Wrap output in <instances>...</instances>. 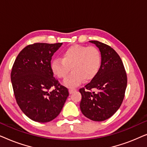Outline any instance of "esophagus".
I'll list each match as a JSON object with an SVG mask.
<instances>
[{"instance_id":"obj_1","label":"esophagus","mask_w":147,"mask_h":147,"mask_svg":"<svg viewBox=\"0 0 147 147\" xmlns=\"http://www.w3.org/2000/svg\"><path fill=\"white\" fill-rule=\"evenodd\" d=\"M76 88H70L69 89V93H70V94H72V93H73V92H76Z\"/></svg>"}]
</instances>
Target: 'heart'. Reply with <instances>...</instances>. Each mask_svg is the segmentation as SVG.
<instances>
[{
	"instance_id": "heart-1",
	"label": "heart",
	"mask_w": 147,
	"mask_h": 147,
	"mask_svg": "<svg viewBox=\"0 0 147 147\" xmlns=\"http://www.w3.org/2000/svg\"><path fill=\"white\" fill-rule=\"evenodd\" d=\"M102 57L99 50L95 47L74 45L62 53V59L57 58L51 63V69L59 78H65L70 70L73 71L66 78V86H76L84 80L93 79L101 67Z\"/></svg>"
}]
</instances>
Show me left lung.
<instances>
[{
  "label": "left lung",
  "mask_w": 147,
  "mask_h": 147,
  "mask_svg": "<svg viewBox=\"0 0 147 147\" xmlns=\"http://www.w3.org/2000/svg\"><path fill=\"white\" fill-rule=\"evenodd\" d=\"M90 42L99 48L102 63L97 75L80 89V109L89 119L104 121L111 117L121 106L127 86V76L122 59L115 50L100 41ZM93 89L98 92H92Z\"/></svg>",
  "instance_id": "1"
}]
</instances>
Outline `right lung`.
Segmentation results:
<instances>
[{"label":"right lung","mask_w":147,"mask_h":147,"mask_svg":"<svg viewBox=\"0 0 147 147\" xmlns=\"http://www.w3.org/2000/svg\"><path fill=\"white\" fill-rule=\"evenodd\" d=\"M62 43H36L19 53L11 74L17 104L30 119L48 122L61 112L69 96L68 89L53 77L52 56ZM54 88L51 91L50 89Z\"/></svg>","instance_id":"add662e5"}]
</instances>
